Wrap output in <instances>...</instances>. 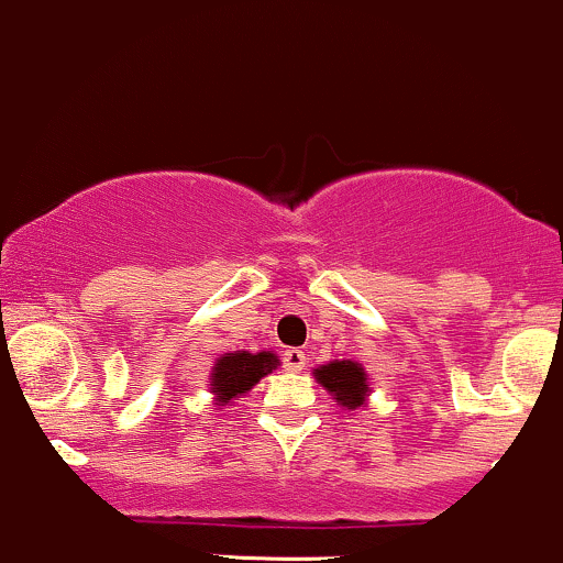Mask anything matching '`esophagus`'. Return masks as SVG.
Wrapping results in <instances>:
<instances>
[{
    "instance_id": "obj_1",
    "label": "esophagus",
    "mask_w": 563,
    "mask_h": 563,
    "mask_svg": "<svg viewBox=\"0 0 563 563\" xmlns=\"http://www.w3.org/2000/svg\"><path fill=\"white\" fill-rule=\"evenodd\" d=\"M305 363H307V355L301 350H286L283 352V368H286V372H301V368H305Z\"/></svg>"
}]
</instances>
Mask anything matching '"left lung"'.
<instances>
[{"instance_id": "1", "label": "left lung", "mask_w": 563, "mask_h": 563, "mask_svg": "<svg viewBox=\"0 0 563 563\" xmlns=\"http://www.w3.org/2000/svg\"><path fill=\"white\" fill-rule=\"evenodd\" d=\"M314 379L336 395L339 404L347 406V409H357L368 393L366 372L352 361H333L329 366L314 368Z\"/></svg>"}]
</instances>
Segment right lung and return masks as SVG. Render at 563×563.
Wrapping results in <instances>:
<instances>
[{"label": "right lung", "instance_id": "right-lung-1", "mask_svg": "<svg viewBox=\"0 0 563 563\" xmlns=\"http://www.w3.org/2000/svg\"><path fill=\"white\" fill-rule=\"evenodd\" d=\"M277 368L275 352H227L219 357L213 368V393L221 404H230L232 398L251 390L262 376Z\"/></svg>", "mask_w": 563, "mask_h": 563}]
</instances>
